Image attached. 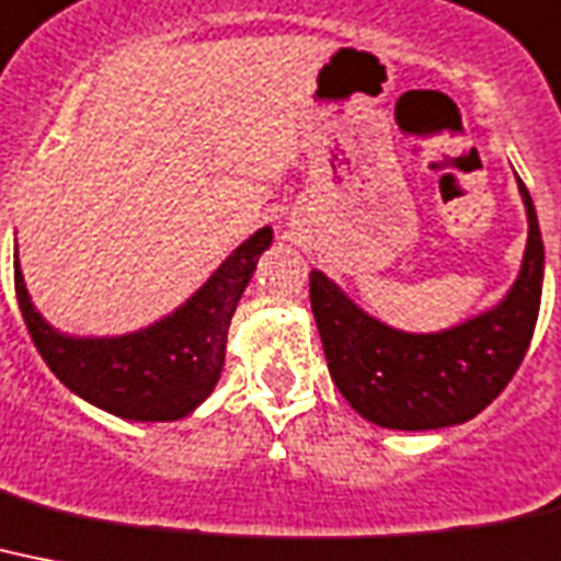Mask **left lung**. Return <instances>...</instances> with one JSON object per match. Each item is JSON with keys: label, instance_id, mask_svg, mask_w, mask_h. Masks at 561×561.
<instances>
[{"label": "left lung", "instance_id": "obj_1", "mask_svg": "<svg viewBox=\"0 0 561 561\" xmlns=\"http://www.w3.org/2000/svg\"><path fill=\"white\" fill-rule=\"evenodd\" d=\"M527 209V248L513 288L490 311L435 334H409L375 320L322 271H311V308L328 371L357 414L383 430L458 426L484 412L530 345L545 279L539 218L518 178Z\"/></svg>", "mask_w": 561, "mask_h": 561}]
</instances>
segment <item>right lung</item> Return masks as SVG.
Instances as JSON below:
<instances>
[{
  "instance_id": "right-lung-1",
  "label": "right lung",
  "mask_w": 561,
  "mask_h": 561,
  "mask_svg": "<svg viewBox=\"0 0 561 561\" xmlns=\"http://www.w3.org/2000/svg\"><path fill=\"white\" fill-rule=\"evenodd\" d=\"M273 230L241 241L181 308L121 336H71L43 320L13 259V285L28 334L59 383L123 421H181L202 407L225 368L227 331Z\"/></svg>"
}]
</instances>
